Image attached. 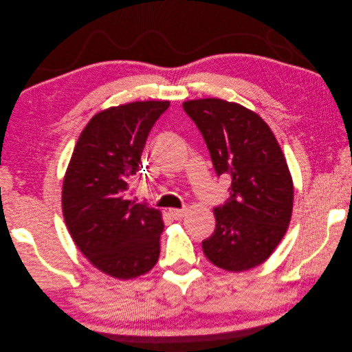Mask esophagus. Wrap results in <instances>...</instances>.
Segmentation results:
<instances>
[{
	"label": "esophagus",
	"mask_w": 352,
	"mask_h": 352,
	"mask_svg": "<svg viewBox=\"0 0 352 352\" xmlns=\"http://www.w3.org/2000/svg\"><path fill=\"white\" fill-rule=\"evenodd\" d=\"M186 209H170V214L175 217V219L176 221H179V219H182V217L183 216H185L186 214Z\"/></svg>",
	"instance_id": "esophagus-1"
}]
</instances>
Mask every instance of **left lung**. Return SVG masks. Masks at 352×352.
<instances>
[{
  "label": "left lung",
  "mask_w": 352,
  "mask_h": 352,
  "mask_svg": "<svg viewBox=\"0 0 352 352\" xmlns=\"http://www.w3.org/2000/svg\"><path fill=\"white\" fill-rule=\"evenodd\" d=\"M206 142L217 176L230 177V197L213 209L216 228L202 242L206 258L229 272L265 262L288 229L294 185L282 150L261 117L221 98L183 103Z\"/></svg>",
  "instance_id": "1"
}]
</instances>
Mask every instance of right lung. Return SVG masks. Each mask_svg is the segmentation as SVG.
Returning <instances> with one entry per match:
<instances>
[{"label": "right lung", "instance_id": "right-lung-1", "mask_svg": "<svg viewBox=\"0 0 352 352\" xmlns=\"http://www.w3.org/2000/svg\"><path fill=\"white\" fill-rule=\"evenodd\" d=\"M169 102H135L93 116L77 140L63 182V214L93 266L131 279L156 265L162 213L129 199L153 124Z\"/></svg>", "mask_w": 352, "mask_h": 352}]
</instances>
